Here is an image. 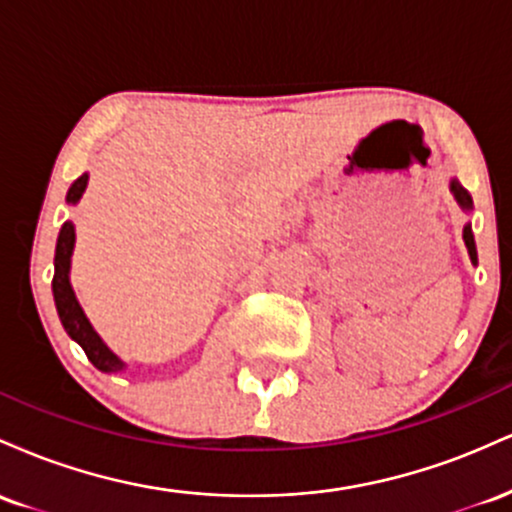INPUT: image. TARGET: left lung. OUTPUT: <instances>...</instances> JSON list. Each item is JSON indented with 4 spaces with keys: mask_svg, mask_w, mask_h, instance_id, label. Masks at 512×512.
Wrapping results in <instances>:
<instances>
[{
    "mask_svg": "<svg viewBox=\"0 0 512 512\" xmlns=\"http://www.w3.org/2000/svg\"><path fill=\"white\" fill-rule=\"evenodd\" d=\"M450 192H452V195H455L457 204H460L464 211L472 209V197H469V192L464 190L460 182L450 180ZM462 238H464V245H467L469 260H472V264H477V245H474V233H472V226H469V223H467V226H464Z\"/></svg>",
    "mask_w": 512,
    "mask_h": 512,
    "instance_id": "left-lung-1",
    "label": "left lung"
}]
</instances>
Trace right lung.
Returning a JSON list of instances; mask_svg holds the SVG:
<instances>
[{"mask_svg":"<svg viewBox=\"0 0 512 512\" xmlns=\"http://www.w3.org/2000/svg\"><path fill=\"white\" fill-rule=\"evenodd\" d=\"M88 185V175L84 173L81 178L74 180V185L69 187L67 202L76 204L84 195ZM74 223L67 221L62 226L60 238H57V250H55V279H52V293H55V305L60 320L67 330L69 337L74 339L81 349L86 351L88 361L93 363L103 373H117V370H125V361H120L113 351L105 346V342L98 337V332L93 330V325L88 322V317L81 310L79 301H76L72 284H69V267H72V250H74Z\"/></svg>","mask_w":512,"mask_h":512,"instance_id":"1","label":"right lung"}]
</instances>
